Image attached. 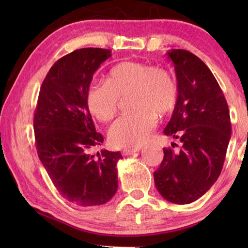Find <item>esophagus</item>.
Wrapping results in <instances>:
<instances>
[{"label":"esophagus","mask_w":248,"mask_h":248,"mask_svg":"<svg viewBox=\"0 0 248 248\" xmlns=\"http://www.w3.org/2000/svg\"><path fill=\"white\" fill-rule=\"evenodd\" d=\"M141 149V147H132V148H125L123 150V155H133L135 152H138Z\"/></svg>","instance_id":"34e87169"}]
</instances>
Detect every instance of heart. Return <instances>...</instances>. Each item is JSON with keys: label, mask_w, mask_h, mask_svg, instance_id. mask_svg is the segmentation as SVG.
I'll list each match as a JSON object with an SVG mask.
<instances>
[{"label": "heart", "mask_w": 248, "mask_h": 248, "mask_svg": "<svg viewBox=\"0 0 248 248\" xmlns=\"http://www.w3.org/2000/svg\"><path fill=\"white\" fill-rule=\"evenodd\" d=\"M129 94L133 110L110 125L108 140L118 148L146 143L156 127V114L164 116L175 108L179 88L171 73L148 62L127 61L114 66L105 83L92 82L86 91L89 112L99 121H109L117 113L120 97Z\"/></svg>", "instance_id": "heart-1"}]
</instances>
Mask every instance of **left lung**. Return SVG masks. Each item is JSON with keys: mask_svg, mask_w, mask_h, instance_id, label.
Wrapping results in <instances>:
<instances>
[{"mask_svg": "<svg viewBox=\"0 0 248 248\" xmlns=\"http://www.w3.org/2000/svg\"><path fill=\"white\" fill-rule=\"evenodd\" d=\"M167 55L175 65L179 97L164 134L180 140L181 147L163 148L164 159L154 176L163 198L186 204L202 197L219 177L231 123L227 101L207 65L186 50L172 49Z\"/></svg>", "mask_w": 248, "mask_h": 248, "instance_id": "left-lung-1", "label": "left lung"}]
</instances>
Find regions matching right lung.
Listing matches in <instances>:
<instances>
[{"label": "right lung", "mask_w": 248, "mask_h": 248, "mask_svg": "<svg viewBox=\"0 0 248 248\" xmlns=\"http://www.w3.org/2000/svg\"><path fill=\"white\" fill-rule=\"evenodd\" d=\"M110 50L83 48L62 56L51 67L40 87L34 114L36 149L57 191L78 207L108 202L117 192L120 152L101 150L86 102L93 75Z\"/></svg>", "instance_id": "1"}]
</instances>
